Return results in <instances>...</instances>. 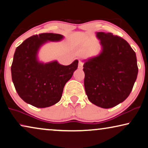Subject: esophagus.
Instances as JSON below:
<instances>
[{
	"label": "esophagus",
	"mask_w": 148,
	"mask_h": 148,
	"mask_svg": "<svg viewBox=\"0 0 148 148\" xmlns=\"http://www.w3.org/2000/svg\"><path fill=\"white\" fill-rule=\"evenodd\" d=\"M83 62L82 61H79V63H78V68H80V69H82V67H83Z\"/></svg>",
	"instance_id": "1"
}]
</instances>
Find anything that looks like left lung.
Masks as SVG:
<instances>
[{"label":"left lung","instance_id":"1","mask_svg":"<svg viewBox=\"0 0 148 148\" xmlns=\"http://www.w3.org/2000/svg\"><path fill=\"white\" fill-rule=\"evenodd\" d=\"M103 50L83 66L88 99L98 107L109 109L124 101L132 92L138 67L130 44L111 33L98 32Z\"/></svg>","mask_w":148,"mask_h":148}]
</instances>
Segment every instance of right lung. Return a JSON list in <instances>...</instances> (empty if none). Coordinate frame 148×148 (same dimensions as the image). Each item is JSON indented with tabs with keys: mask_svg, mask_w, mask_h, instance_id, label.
Instances as JSON below:
<instances>
[{
	"mask_svg": "<svg viewBox=\"0 0 148 148\" xmlns=\"http://www.w3.org/2000/svg\"><path fill=\"white\" fill-rule=\"evenodd\" d=\"M62 35L40 33L25 39L16 47L11 65V76L19 97L35 107L52 106L61 99L64 87L78 68V60L68 66L57 62L37 61V51L47 41H60Z\"/></svg>",
	"mask_w": 148,
	"mask_h": 148,
	"instance_id": "obj_1",
	"label": "right lung"
}]
</instances>
